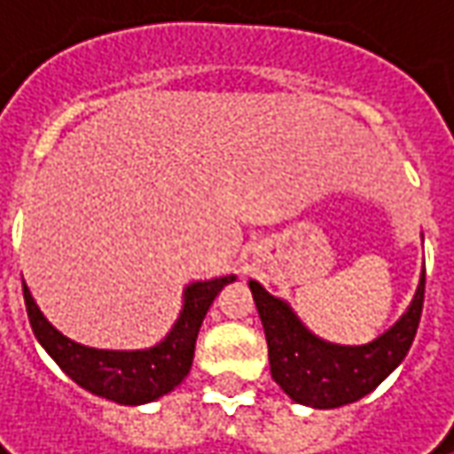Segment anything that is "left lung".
Wrapping results in <instances>:
<instances>
[{
  "mask_svg": "<svg viewBox=\"0 0 454 454\" xmlns=\"http://www.w3.org/2000/svg\"><path fill=\"white\" fill-rule=\"evenodd\" d=\"M253 301L268 339V358L275 384L293 402L333 410L351 404L392 374L404 361L417 336L425 305V272L407 313L387 333L364 346H339L313 336L290 305L250 280Z\"/></svg>",
  "mask_w": 454,
  "mask_h": 454,
  "instance_id": "obj_1",
  "label": "left lung"
}]
</instances>
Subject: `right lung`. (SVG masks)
<instances>
[{"label":"right lung","mask_w":454,"mask_h":454,"mask_svg":"<svg viewBox=\"0 0 454 454\" xmlns=\"http://www.w3.org/2000/svg\"><path fill=\"white\" fill-rule=\"evenodd\" d=\"M232 280L235 275L192 283L184 290L182 313L174 328L161 343L144 351H103L70 340L44 318L25 286L27 318L35 339L78 387L118 404H146L176 389L189 374L201 321L219 290Z\"/></svg>","instance_id":"obj_1"}]
</instances>
